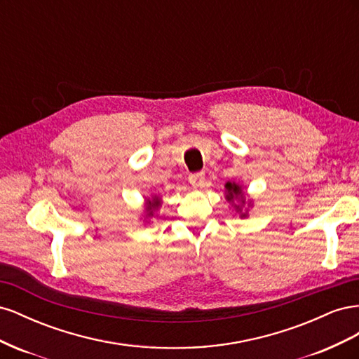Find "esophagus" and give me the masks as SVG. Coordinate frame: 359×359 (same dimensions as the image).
Returning <instances> with one entry per match:
<instances>
[{"instance_id":"obj_1","label":"esophagus","mask_w":359,"mask_h":359,"mask_svg":"<svg viewBox=\"0 0 359 359\" xmlns=\"http://www.w3.org/2000/svg\"><path fill=\"white\" fill-rule=\"evenodd\" d=\"M189 181L194 189H202L205 184V173L203 172H198V173H191L189 177Z\"/></svg>"}]
</instances>
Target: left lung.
Masks as SVG:
<instances>
[{"mask_svg":"<svg viewBox=\"0 0 359 359\" xmlns=\"http://www.w3.org/2000/svg\"><path fill=\"white\" fill-rule=\"evenodd\" d=\"M226 199L227 202H233L235 199L241 201V205H235V210L240 212V217H247V212H243V205L245 203L244 193L241 190V186H238L236 182H226Z\"/></svg>","mask_w":359,"mask_h":359,"instance_id":"8db88e82","label":"left lung"}]
</instances>
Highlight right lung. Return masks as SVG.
<instances>
[{"instance_id":"obj_1","label":"right lung","mask_w":359,"mask_h":359,"mask_svg":"<svg viewBox=\"0 0 359 359\" xmlns=\"http://www.w3.org/2000/svg\"><path fill=\"white\" fill-rule=\"evenodd\" d=\"M160 199L158 198H153V199H148L147 201V205H145V210H147V219H148V217H153V212L158 208V206H160Z\"/></svg>"}]
</instances>
